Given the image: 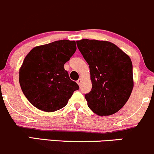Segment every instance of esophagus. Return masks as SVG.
I'll return each instance as SVG.
<instances>
[{
  "instance_id": "obj_1",
  "label": "esophagus",
  "mask_w": 154,
  "mask_h": 154,
  "mask_svg": "<svg viewBox=\"0 0 154 154\" xmlns=\"http://www.w3.org/2000/svg\"><path fill=\"white\" fill-rule=\"evenodd\" d=\"M81 82H82V79H81V78H80L77 81V83L78 84V85H80H80H81Z\"/></svg>"
}]
</instances>
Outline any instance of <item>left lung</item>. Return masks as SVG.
I'll list each match as a JSON object with an SVG mask.
<instances>
[{"label": "left lung", "instance_id": "left-lung-1", "mask_svg": "<svg viewBox=\"0 0 154 154\" xmlns=\"http://www.w3.org/2000/svg\"><path fill=\"white\" fill-rule=\"evenodd\" d=\"M77 45L90 68L92 88L85 98L91 110L100 116L121 109L134 86L129 56L107 41L82 39Z\"/></svg>", "mask_w": 154, "mask_h": 154}]
</instances>
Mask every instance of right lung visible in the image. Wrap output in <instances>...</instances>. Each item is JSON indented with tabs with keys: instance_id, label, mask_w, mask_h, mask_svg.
I'll list each match as a JSON object with an SVG mask.
<instances>
[{
	"instance_id": "right-lung-1",
	"label": "right lung",
	"mask_w": 154,
	"mask_h": 154,
	"mask_svg": "<svg viewBox=\"0 0 154 154\" xmlns=\"http://www.w3.org/2000/svg\"><path fill=\"white\" fill-rule=\"evenodd\" d=\"M76 50L75 41L64 39L34 47L26 55L20 69V85L35 107L45 112L58 110L78 90L63 67Z\"/></svg>"
}]
</instances>
